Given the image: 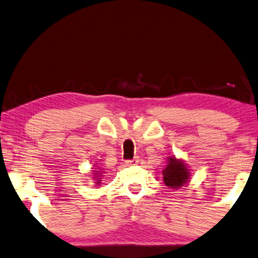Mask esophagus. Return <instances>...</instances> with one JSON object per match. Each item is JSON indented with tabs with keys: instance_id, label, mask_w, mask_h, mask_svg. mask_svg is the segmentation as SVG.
Here are the masks:
<instances>
[{
	"instance_id": "34e87169",
	"label": "esophagus",
	"mask_w": 258,
	"mask_h": 258,
	"mask_svg": "<svg viewBox=\"0 0 258 258\" xmlns=\"http://www.w3.org/2000/svg\"><path fill=\"white\" fill-rule=\"evenodd\" d=\"M139 161H140V159H139V157H135V158H133V159L126 160V165H128V166L138 165V164H139Z\"/></svg>"
}]
</instances>
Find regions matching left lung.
<instances>
[{
	"mask_svg": "<svg viewBox=\"0 0 258 258\" xmlns=\"http://www.w3.org/2000/svg\"><path fill=\"white\" fill-rule=\"evenodd\" d=\"M190 177V172L184 161L177 159L175 157H168L167 165L163 169L164 183L171 189H180L187 183Z\"/></svg>",
	"mask_w": 258,
	"mask_h": 258,
	"instance_id": "obj_1",
	"label": "left lung"
}]
</instances>
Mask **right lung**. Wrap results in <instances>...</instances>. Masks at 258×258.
Masks as SVG:
<instances>
[{"instance_id":"obj_1","label":"right lung","mask_w":258,"mask_h":258,"mask_svg":"<svg viewBox=\"0 0 258 258\" xmlns=\"http://www.w3.org/2000/svg\"><path fill=\"white\" fill-rule=\"evenodd\" d=\"M94 173H92L93 174V177H94V180H95V183H97V184H100V183H101V176H102V171H100V169H98V168H95L94 171H93ZM95 184V185H97Z\"/></svg>"}]
</instances>
